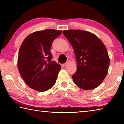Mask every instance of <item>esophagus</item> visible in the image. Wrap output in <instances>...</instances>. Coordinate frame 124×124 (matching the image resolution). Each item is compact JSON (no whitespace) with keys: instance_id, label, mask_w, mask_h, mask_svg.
Instances as JSON below:
<instances>
[{"instance_id":"esophagus-1","label":"esophagus","mask_w":124,"mask_h":124,"mask_svg":"<svg viewBox=\"0 0 124 124\" xmlns=\"http://www.w3.org/2000/svg\"><path fill=\"white\" fill-rule=\"evenodd\" d=\"M67 64V63H63V64H62V67H64V66H66Z\"/></svg>"}]
</instances>
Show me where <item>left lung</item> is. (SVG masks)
I'll return each mask as SVG.
<instances>
[{"label": "left lung", "mask_w": 124, "mask_h": 124, "mask_svg": "<svg viewBox=\"0 0 124 124\" xmlns=\"http://www.w3.org/2000/svg\"><path fill=\"white\" fill-rule=\"evenodd\" d=\"M74 50L77 70L72 75L74 83L81 89L98 87L106 77L110 60L107 50L95 34L80 29L63 31Z\"/></svg>", "instance_id": "left-lung-1"}]
</instances>
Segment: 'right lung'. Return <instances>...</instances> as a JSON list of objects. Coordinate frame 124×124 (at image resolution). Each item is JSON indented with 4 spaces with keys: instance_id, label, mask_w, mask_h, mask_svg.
I'll return each mask as SVG.
<instances>
[{
    "instance_id": "obj_1",
    "label": "right lung",
    "mask_w": 124,
    "mask_h": 124,
    "mask_svg": "<svg viewBox=\"0 0 124 124\" xmlns=\"http://www.w3.org/2000/svg\"><path fill=\"white\" fill-rule=\"evenodd\" d=\"M62 33L61 31L45 29L28 35L18 52V71L26 84L39 92L49 90L54 85L60 64L51 61L50 52L52 41Z\"/></svg>"
}]
</instances>
